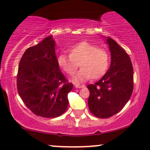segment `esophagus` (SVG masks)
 I'll return each mask as SVG.
<instances>
[{"mask_svg": "<svg viewBox=\"0 0 150 150\" xmlns=\"http://www.w3.org/2000/svg\"><path fill=\"white\" fill-rule=\"evenodd\" d=\"M83 86H84L83 85H79V84H77V83H75V88H83Z\"/></svg>", "mask_w": 150, "mask_h": 150, "instance_id": "34e87169", "label": "esophagus"}]
</instances>
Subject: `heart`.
Segmentation results:
<instances>
[{
    "mask_svg": "<svg viewBox=\"0 0 150 150\" xmlns=\"http://www.w3.org/2000/svg\"><path fill=\"white\" fill-rule=\"evenodd\" d=\"M59 67L69 75H73L81 68L73 79L81 82L88 79H97L105 75L110 64L106 50L89 42L81 41L69 49V55L61 54L57 58Z\"/></svg>",
    "mask_w": 150,
    "mask_h": 150,
    "instance_id": "obj_1",
    "label": "heart"
}]
</instances>
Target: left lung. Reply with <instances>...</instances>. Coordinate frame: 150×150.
<instances>
[{"instance_id":"obj_1","label":"left lung","mask_w":150,"mask_h":150,"mask_svg":"<svg viewBox=\"0 0 150 150\" xmlns=\"http://www.w3.org/2000/svg\"><path fill=\"white\" fill-rule=\"evenodd\" d=\"M107 42L111 52L110 67L100 80L87 86L90 111L101 119L109 118L121 110L134 88L133 67L128 54L112 38H108Z\"/></svg>"}]
</instances>
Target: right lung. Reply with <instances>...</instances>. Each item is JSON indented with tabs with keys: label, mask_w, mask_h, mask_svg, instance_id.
I'll list each match as a JSON object with an SVG mask.
<instances>
[{
	"label": "right lung",
	"mask_w": 150,
	"mask_h": 150,
	"mask_svg": "<svg viewBox=\"0 0 150 150\" xmlns=\"http://www.w3.org/2000/svg\"><path fill=\"white\" fill-rule=\"evenodd\" d=\"M73 86L59 69L52 36L25 51L18 66L17 90L26 106L35 115L55 118L62 115Z\"/></svg>",
	"instance_id": "right-lung-1"
}]
</instances>
